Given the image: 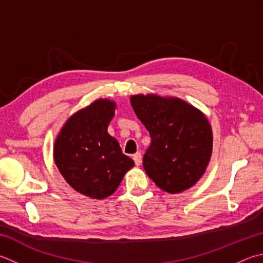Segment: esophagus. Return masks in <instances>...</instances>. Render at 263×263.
Instances as JSON below:
<instances>
[{
    "label": "esophagus",
    "instance_id": "esophagus-1",
    "mask_svg": "<svg viewBox=\"0 0 263 263\" xmlns=\"http://www.w3.org/2000/svg\"><path fill=\"white\" fill-rule=\"evenodd\" d=\"M133 160L136 162V165H140L142 162V157L140 153H136V154H133Z\"/></svg>",
    "mask_w": 263,
    "mask_h": 263
}]
</instances>
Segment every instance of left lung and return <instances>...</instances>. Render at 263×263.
Here are the masks:
<instances>
[{"mask_svg": "<svg viewBox=\"0 0 263 263\" xmlns=\"http://www.w3.org/2000/svg\"><path fill=\"white\" fill-rule=\"evenodd\" d=\"M130 102L152 138L144 155L148 177L170 194L192 187L206 173L213 153L206 115L176 97L136 94Z\"/></svg>", "mask_w": 263, "mask_h": 263, "instance_id": "8db88e82", "label": "left lung"}]
</instances>
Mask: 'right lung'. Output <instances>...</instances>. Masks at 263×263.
<instances>
[{
  "label": "right lung",
  "mask_w": 263,
  "mask_h": 263,
  "mask_svg": "<svg viewBox=\"0 0 263 263\" xmlns=\"http://www.w3.org/2000/svg\"><path fill=\"white\" fill-rule=\"evenodd\" d=\"M116 102L98 99L80 109L56 136L54 160L66 183L78 193L102 200L115 192L135 161L123 154L108 125Z\"/></svg>",
  "instance_id": "add662e5"
}]
</instances>
